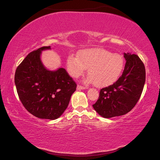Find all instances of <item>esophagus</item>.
<instances>
[{
	"instance_id": "1",
	"label": "esophagus",
	"mask_w": 160,
	"mask_h": 160,
	"mask_svg": "<svg viewBox=\"0 0 160 160\" xmlns=\"http://www.w3.org/2000/svg\"><path fill=\"white\" fill-rule=\"evenodd\" d=\"M77 89H78V90H84V89H86V88H85V87L82 86L80 85H78L77 86Z\"/></svg>"
}]
</instances>
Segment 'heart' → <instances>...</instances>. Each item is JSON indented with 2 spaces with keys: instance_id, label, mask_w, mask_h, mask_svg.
Segmentation results:
<instances>
[{
  "instance_id": "obj_1",
  "label": "heart",
  "mask_w": 160,
  "mask_h": 160,
  "mask_svg": "<svg viewBox=\"0 0 160 160\" xmlns=\"http://www.w3.org/2000/svg\"><path fill=\"white\" fill-rule=\"evenodd\" d=\"M78 58L70 55L68 70L74 78H78L88 68V82L97 87L108 86L118 79L124 67V60L118 53H112L103 48H90L80 51Z\"/></svg>"
}]
</instances>
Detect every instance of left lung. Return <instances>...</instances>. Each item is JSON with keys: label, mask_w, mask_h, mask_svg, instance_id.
Instances as JSON below:
<instances>
[{"label": "left lung", "mask_w": 160, "mask_h": 160, "mask_svg": "<svg viewBox=\"0 0 160 160\" xmlns=\"http://www.w3.org/2000/svg\"><path fill=\"white\" fill-rule=\"evenodd\" d=\"M123 72L112 85L101 89L94 110L104 118L128 113L138 102L145 82V68L138 56L124 53Z\"/></svg>", "instance_id": "1"}]
</instances>
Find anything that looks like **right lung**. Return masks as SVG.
<instances>
[{"mask_svg": "<svg viewBox=\"0 0 160 160\" xmlns=\"http://www.w3.org/2000/svg\"><path fill=\"white\" fill-rule=\"evenodd\" d=\"M43 47L32 51L18 66L15 83L25 109L39 118L54 120L63 114L77 85L64 68L51 71L40 59Z\"/></svg>", "mask_w": 160, "mask_h": 160, "instance_id": "obj_1", "label": "right lung"}]
</instances>
